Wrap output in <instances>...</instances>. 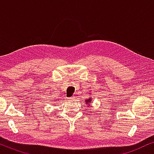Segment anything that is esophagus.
<instances>
[{"mask_svg": "<svg viewBox=\"0 0 154 154\" xmlns=\"http://www.w3.org/2000/svg\"><path fill=\"white\" fill-rule=\"evenodd\" d=\"M68 100H69V101H71V102H73V101H74L75 98H74V97H71L69 98Z\"/></svg>", "mask_w": 154, "mask_h": 154, "instance_id": "obj_1", "label": "esophagus"}]
</instances>
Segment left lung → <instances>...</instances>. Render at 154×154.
Here are the masks:
<instances>
[{"instance_id":"left-lung-1","label":"left lung","mask_w":154,"mask_h":154,"mask_svg":"<svg viewBox=\"0 0 154 154\" xmlns=\"http://www.w3.org/2000/svg\"><path fill=\"white\" fill-rule=\"evenodd\" d=\"M92 102V99L91 97H90L88 98L87 100H85V104H87L88 106H89L90 107V106H91V105H90V103H91Z\"/></svg>"}]
</instances>
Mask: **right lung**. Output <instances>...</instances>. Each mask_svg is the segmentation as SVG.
<instances>
[{
	"mask_svg": "<svg viewBox=\"0 0 154 154\" xmlns=\"http://www.w3.org/2000/svg\"><path fill=\"white\" fill-rule=\"evenodd\" d=\"M58 100H59V99H58Z\"/></svg>",
	"mask_w": 154,
	"mask_h": 154,
	"instance_id": "add662e5",
	"label": "right lung"
}]
</instances>
